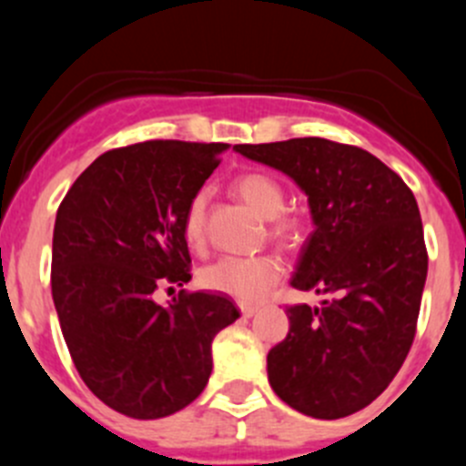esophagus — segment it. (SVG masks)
I'll list each match as a JSON object with an SVG mask.
<instances>
[{
	"instance_id": "34e87169",
	"label": "esophagus",
	"mask_w": 466,
	"mask_h": 466,
	"mask_svg": "<svg viewBox=\"0 0 466 466\" xmlns=\"http://www.w3.org/2000/svg\"><path fill=\"white\" fill-rule=\"evenodd\" d=\"M257 311H259V307H255V304H241V316L243 318H252Z\"/></svg>"
}]
</instances>
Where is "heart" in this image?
Here are the masks:
<instances>
[{
    "mask_svg": "<svg viewBox=\"0 0 466 466\" xmlns=\"http://www.w3.org/2000/svg\"><path fill=\"white\" fill-rule=\"evenodd\" d=\"M234 191L246 205H250L261 218L270 220V234L284 246H295L302 238V228L293 218H281L286 209V194L275 177L266 173H246L234 182ZM207 191H198L189 200L185 214V238L191 248L205 243ZM281 263L272 255L257 257H220L200 270V284L207 290L229 295L241 304H257L268 290L279 281Z\"/></svg>",
    "mask_w": 466,
    "mask_h": 466,
    "instance_id": "1",
    "label": "heart"
}]
</instances>
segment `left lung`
<instances>
[{"label":"left lung","instance_id":"obj_1","mask_svg":"<svg viewBox=\"0 0 466 466\" xmlns=\"http://www.w3.org/2000/svg\"><path fill=\"white\" fill-rule=\"evenodd\" d=\"M234 150L307 194L313 232L290 286L329 295L286 309L289 336L268 351V380L302 415H354L397 377L415 340L429 272L415 196L359 146L299 137Z\"/></svg>","mask_w":466,"mask_h":466}]
</instances>
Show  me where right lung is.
<instances>
[{"label":"right lung","instance_id":"add662e5","mask_svg":"<svg viewBox=\"0 0 466 466\" xmlns=\"http://www.w3.org/2000/svg\"><path fill=\"white\" fill-rule=\"evenodd\" d=\"M229 144L155 139L103 153L58 207L51 295L86 385L112 410L159 420L189 406L211 374V340L241 318L216 293L155 302L187 284L189 200Z\"/></svg>","mask_w":466,"mask_h":466}]
</instances>
